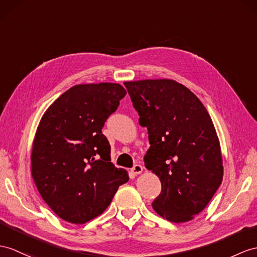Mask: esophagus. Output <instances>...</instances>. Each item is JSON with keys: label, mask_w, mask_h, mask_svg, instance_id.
<instances>
[{"label": "esophagus", "mask_w": 257, "mask_h": 257, "mask_svg": "<svg viewBox=\"0 0 257 257\" xmlns=\"http://www.w3.org/2000/svg\"><path fill=\"white\" fill-rule=\"evenodd\" d=\"M144 170V167L142 165H135L132 169H131V171L134 174H141Z\"/></svg>", "instance_id": "1"}]
</instances>
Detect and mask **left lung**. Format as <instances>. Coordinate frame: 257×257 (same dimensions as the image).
<instances>
[{"label": "left lung", "mask_w": 257, "mask_h": 257, "mask_svg": "<svg viewBox=\"0 0 257 257\" xmlns=\"http://www.w3.org/2000/svg\"><path fill=\"white\" fill-rule=\"evenodd\" d=\"M140 124L148 130L145 167L160 179L153 202L176 223L199 214L222 182L220 143L209 113L194 93L172 79L125 81Z\"/></svg>", "instance_id": "1"}]
</instances>
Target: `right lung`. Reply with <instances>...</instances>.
Returning <instances> with one entry per match:
<instances>
[{"label": "right lung", "instance_id": "right-lung-1", "mask_svg": "<svg viewBox=\"0 0 257 257\" xmlns=\"http://www.w3.org/2000/svg\"><path fill=\"white\" fill-rule=\"evenodd\" d=\"M126 90L120 84L75 85L42 115L31 149V176L56 215L86 223L107 209L127 171L111 162L101 130Z\"/></svg>", "mask_w": 257, "mask_h": 257}]
</instances>
